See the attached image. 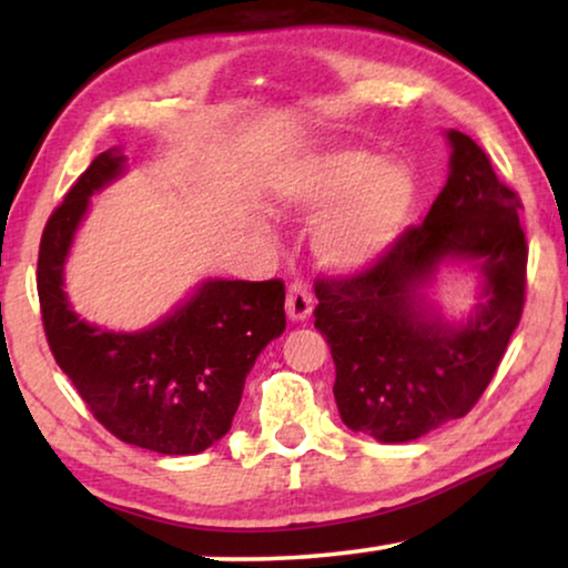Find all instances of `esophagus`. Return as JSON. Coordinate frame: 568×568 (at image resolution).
<instances>
[{"label": "esophagus", "mask_w": 568, "mask_h": 568, "mask_svg": "<svg viewBox=\"0 0 568 568\" xmlns=\"http://www.w3.org/2000/svg\"><path fill=\"white\" fill-rule=\"evenodd\" d=\"M313 292L305 282H292L290 292H286V313H290L292 321H307L310 313H313Z\"/></svg>", "instance_id": "34e87169"}]
</instances>
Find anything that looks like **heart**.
<instances>
[{
  "instance_id": "heart-1",
  "label": "heart",
  "mask_w": 568,
  "mask_h": 568,
  "mask_svg": "<svg viewBox=\"0 0 568 568\" xmlns=\"http://www.w3.org/2000/svg\"><path fill=\"white\" fill-rule=\"evenodd\" d=\"M286 212L315 216V251L328 266L356 268L375 261L400 235L416 201V181L400 162H377L369 152L310 158L274 181Z\"/></svg>"
}]
</instances>
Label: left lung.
<instances>
[{
    "mask_svg": "<svg viewBox=\"0 0 568 568\" xmlns=\"http://www.w3.org/2000/svg\"><path fill=\"white\" fill-rule=\"evenodd\" d=\"M449 178L422 224H410L369 266L315 278V328L336 364L338 414L379 442H410L476 406L519 325L527 284L523 201L463 131H447ZM485 271L477 315L449 326L417 290L442 260Z\"/></svg>",
    "mask_w": 568,
    "mask_h": 568,
    "instance_id": "1",
    "label": "left lung"
}]
</instances>
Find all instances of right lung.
<instances>
[{
    "label": "right lung",
    "mask_w": 568,
    "mask_h": 568,
    "mask_svg": "<svg viewBox=\"0 0 568 568\" xmlns=\"http://www.w3.org/2000/svg\"><path fill=\"white\" fill-rule=\"evenodd\" d=\"M123 162L119 150L98 154L45 222L36 274L45 341L113 437L160 455H196L230 432L247 372L284 333V282H204L139 333L84 323L69 307L61 274L90 196L121 175Z\"/></svg>",
    "instance_id": "right-lung-1"
}]
</instances>
